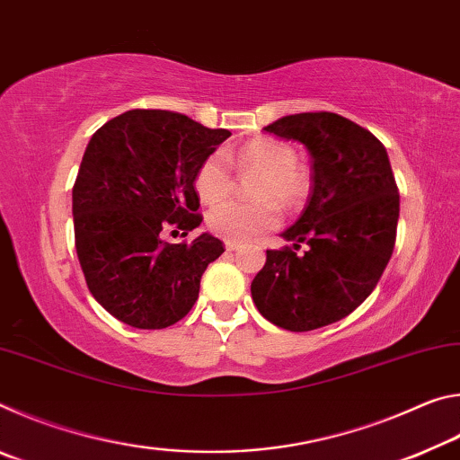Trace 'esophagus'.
I'll use <instances>...</instances> for the list:
<instances>
[{"label":"esophagus","mask_w":460,"mask_h":460,"mask_svg":"<svg viewBox=\"0 0 460 460\" xmlns=\"http://www.w3.org/2000/svg\"><path fill=\"white\" fill-rule=\"evenodd\" d=\"M225 249L227 252H237V249H241V243L239 241H225Z\"/></svg>","instance_id":"obj_1"}]
</instances>
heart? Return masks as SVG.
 Wrapping results in <instances>:
<instances>
[{
    "label": "heart",
    "mask_w": 460,
    "mask_h": 460,
    "mask_svg": "<svg viewBox=\"0 0 460 460\" xmlns=\"http://www.w3.org/2000/svg\"><path fill=\"white\" fill-rule=\"evenodd\" d=\"M241 172L260 174L252 184V197L258 202H223L207 217V225L215 235L227 241H249L278 227L279 211L305 202L310 192V176L298 164L294 147L276 137H255L235 155ZM233 176L221 152H213L200 162L194 174V190L205 205H217L229 197Z\"/></svg>",
    "instance_id": "1"
}]
</instances>
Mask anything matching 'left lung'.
Masks as SVG:
<instances>
[{
  "label": "left lung",
  "instance_id": "8db88e82",
  "mask_svg": "<svg viewBox=\"0 0 460 460\" xmlns=\"http://www.w3.org/2000/svg\"><path fill=\"white\" fill-rule=\"evenodd\" d=\"M263 129L306 146L313 190L282 233L294 249H268L252 298L276 326L314 331L351 314L377 286L394 253L400 192L384 144L342 115L296 113ZM300 243L309 245L302 256Z\"/></svg>",
  "mask_w": 460,
  "mask_h": 460
}]
</instances>
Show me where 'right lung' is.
<instances>
[{
  "label": "right lung",
  "instance_id": "1",
  "mask_svg": "<svg viewBox=\"0 0 460 460\" xmlns=\"http://www.w3.org/2000/svg\"><path fill=\"white\" fill-rule=\"evenodd\" d=\"M229 136L164 109H131L93 134L73 186L75 247L93 298L118 321L166 329L190 313L223 241L168 243L162 231L199 227L194 174Z\"/></svg>",
  "mask_w": 460,
  "mask_h": 460
}]
</instances>
